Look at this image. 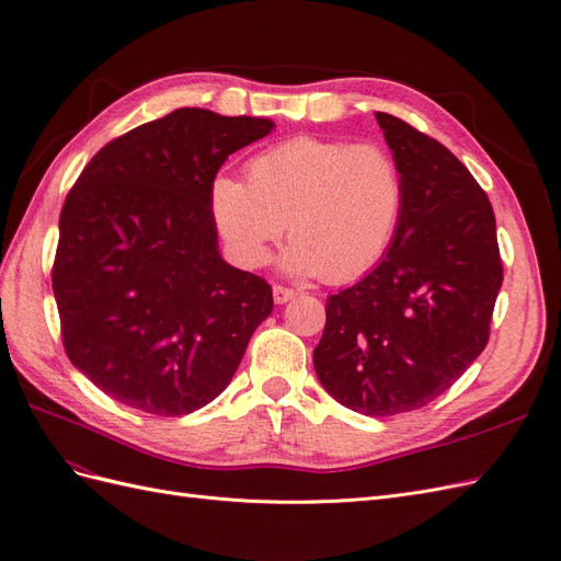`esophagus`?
Returning <instances> with one entry per match:
<instances>
[{
  "label": "esophagus",
  "mask_w": 561,
  "mask_h": 561,
  "mask_svg": "<svg viewBox=\"0 0 561 561\" xmlns=\"http://www.w3.org/2000/svg\"><path fill=\"white\" fill-rule=\"evenodd\" d=\"M295 297H299V293L293 290V287L274 285V301H276V304H285V301H290V299H295Z\"/></svg>",
  "instance_id": "obj_1"
}]
</instances>
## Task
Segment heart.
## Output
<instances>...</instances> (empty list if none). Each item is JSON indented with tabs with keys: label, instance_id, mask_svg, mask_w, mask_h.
I'll list each match as a JSON object with an SVG mask.
<instances>
[{
	"label": "heart",
	"instance_id": "heart-1",
	"mask_svg": "<svg viewBox=\"0 0 561 561\" xmlns=\"http://www.w3.org/2000/svg\"><path fill=\"white\" fill-rule=\"evenodd\" d=\"M213 227L241 268L268 262L287 222L285 266L330 283L358 280L375 268L404 208V182L377 142L295 135L257 151L245 182L217 175L208 190Z\"/></svg>",
	"mask_w": 561,
	"mask_h": 561
}]
</instances>
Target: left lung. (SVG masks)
<instances>
[{
  "mask_svg": "<svg viewBox=\"0 0 561 561\" xmlns=\"http://www.w3.org/2000/svg\"><path fill=\"white\" fill-rule=\"evenodd\" d=\"M377 122L402 173V217L381 264L328 299L313 367L348 410L393 416L443 396L484 351L503 264L468 168L402 118Z\"/></svg>",
  "mask_w": 561,
  "mask_h": 561,
  "instance_id": "1",
  "label": "left lung"
}]
</instances>
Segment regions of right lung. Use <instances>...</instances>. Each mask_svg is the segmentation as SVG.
<instances>
[{
    "label": "right lung",
    "instance_id": "add662e5",
    "mask_svg": "<svg viewBox=\"0 0 561 561\" xmlns=\"http://www.w3.org/2000/svg\"><path fill=\"white\" fill-rule=\"evenodd\" d=\"M274 124L182 107L107 142L60 210L54 295L67 358L103 393L157 416L229 386L271 285L217 252L208 190Z\"/></svg>",
    "mask_w": 561,
    "mask_h": 561
}]
</instances>
